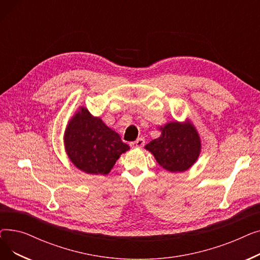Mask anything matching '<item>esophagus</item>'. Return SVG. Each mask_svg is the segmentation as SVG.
Masks as SVG:
<instances>
[{"mask_svg":"<svg viewBox=\"0 0 260 260\" xmlns=\"http://www.w3.org/2000/svg\"><path fill=\"white\" fill-rule=\"evenodd\" d=\"M144 143H145V141H144V139H143V138H138V139L136 140V141L131 142V146H132L133 148H136V147H142V146L144 145Z\"/></svg>","mask_w":260,"mask_h":260,"instance_id":"1","label":"esophagus"}]
</instances>
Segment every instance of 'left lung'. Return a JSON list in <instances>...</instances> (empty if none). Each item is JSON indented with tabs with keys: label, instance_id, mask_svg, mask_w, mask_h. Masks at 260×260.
I'll list each match as a JSON object with an SVG mask.
<instances>
[{
	"label": "left lung",
	"instance_id": "1",
	"mask_svg": "<svg viewBox=\"0 0 260 260\" xmlns=\"http://www.w3.org/2000/svg\"><path fill=\"white\" fill-rule=\"evenodd\" d=\"M161 135L145 145L159 166L171 173H182L194 166L201 152L200 136L188 119L160 126Z\"/></svg>",
	"mask_w": 260,
	"mask_h": 260
}]
</instances>
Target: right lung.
<instances>
[{"instance_id": "add662e5", "label": "right lung", "mask_w": 260, "mask_h": 260, "mask_svg": "<svg viewBox=\"0 0 260 260\" xmlns=\"http://www.w3.org/2000/svg\"><path fill=\"white\" fill-rule=\"evenodd\" d=\"M64 146L73 165L91 175H107L119 157L129 149L118 133L100 118L93 117L84 106H80L68 121Z\"/></svg>"}]
</instances>
